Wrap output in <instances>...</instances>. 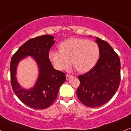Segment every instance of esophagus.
<instances>
[{
    "label": "esophagus",
    "mask_w": 131,
    "mask_h": 131,
    "mask_svg": "<svg viewBox=\"0 0 131 131\" xmlns=\"http://www.w3.org/2000/svg\"><path fill=\"white\" fill-rule=\"evenodd\" d=\"M66 78H67V80H69L71 78H72V75H69V74H67V75H66Z\"/></svg>",
    "instance_id": "obj_1"
}]
</instances>
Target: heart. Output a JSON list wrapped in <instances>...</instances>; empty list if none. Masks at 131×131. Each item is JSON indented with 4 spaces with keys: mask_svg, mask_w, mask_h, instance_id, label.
<instances>
[{
    "mask_svg": "<svg viewBox=\"0 0 131 131\" xmlns=\"http://www.w3.org/2000/svg\"><path fill=\"white\" fill-rule=\"evenodd\" d=\"M59 50H52L49 54L55 67L59 70H65L72 63L80 73L92 70L100 56V48L96 42L85 38L68 39L59 45Z\"/></svg>",
    "mask_w": 131,
    "mask_h": 131,
    "instance_id": "1",
    "label": "heart"
}]
</instances>
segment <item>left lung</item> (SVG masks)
Segmentation results:
<instances>
[{
    "label": "left lung",
    "instance_id": "obj_1",
    "mask_svg": "<svg viewBox=\"0 0 131 131\" xmlns=\"http://www.w3.org/2000/svg\"><path fill=\"white\" fill-rule=\"evenodd\" d=\"M95 41L100 48V58L92 70L78 76L81 83L76 91L80 101L89 107H97L107 102L120 82L118 56L107 42L97 37Z\"/></svg>",
    "mask_w": 131,
    "mask_h": 131
}]
</instances>
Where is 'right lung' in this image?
<instances>
[{"label":"right lung","mask_w":131,"mask_h":131,"mask_svg":"<svg viewBox=\"0 0 131 131\" xmlns=\"http://www.w3.org/2000/svg\"><path fill=\"white\" fill-rule=\"evenodd\" d=\"M54 37L45 35L28 40L13 56L10 63L11 83L14 92L19 100L29 107L45 109L57 97L60 87L66 81L64 72L55 70L49 59V52L55 43ZM31 56L39 69V75L33 88H23L17 80V68L20 61Z\"/></svg>","instance_id":"right-lung-1"}]
</instances>
